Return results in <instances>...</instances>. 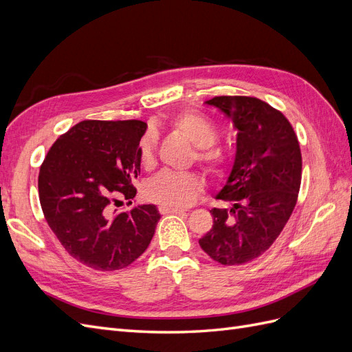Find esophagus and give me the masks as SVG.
I'll return each mask as SVG.
<instances>
[{"label": "esophagus", "instance_id": "34e87169", "mask_svg": "<svg viewBox=\"0 0 352 352\" xmlns=\"http://www.w3.org/2000/svg\"><path fill=\"white\" fill-rule=\"evenodd\" d=\"M158 211L162 212V214H180V212H184V210L173 208V207H167V206L158 207Z\"/></svg>", "mask_w": 352, "mask_h": 352}]
</instances>
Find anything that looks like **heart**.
I'll return each mask as SVG.
<instances>
[{"instance_id":"1","label":"heart","mask_w":352,"mask_h":352,"mask_svg":"<svg viewBox=\"0 0 352 352\" xmlns=\"http://www.w3.org/2000/svg\"><path fill=\"white\" fill-rule=\"evenodd\" d=\"M170 126L197 148L195 158L207 172L217 175L228 166L229 155L220 146H212L219 136L217 126L208 117L197 111H184L170 120ZM155 136L146 133L140 144V158L148 167L154 162ZM201 184L197 176L189 173L162 172L145 186V195L157 204L182 208L194 202L199 194Z\"/></svg>"}]
</instances>
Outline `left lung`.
I'll return each mask as SVG.
<instances>
[{"label": "left lung", "instance_id": "obj_1", "mask_svg": "<svg viewBox=\"0 0 352 352\" xmlns=\"http://www.w3.org/2000/svg\"><path fill=\"white\" fill-rule=\"evenodd\" d=\"M238 129L233 164L217 199L232 208H212V228L199 247L225 265L252 261L270 248L289 220L301 185V150L286 117L254 97L206 101Z\"/></svg>", "mask_w": 352, "mask_h": 352}]
</instances>
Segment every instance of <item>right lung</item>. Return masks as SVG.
<instances>
[{"instance_id":"add662e5","label":"right lung","mask_w":352,"mask_h":352,"mask_svg":"<svg viewBox=\"0 0 352 352\" xmlns=\"http://www.w3.org/2000/svg\"><path fill=\"white\" fill-rule=\"evenodd\" d=\"M145 131L141 120H83L58 138L41 166L48 226L73 258L94 270L127 267L148 248L162 217L154 204L114 208L120 197L136 195Z\"/></svg>"}]
</instances>
